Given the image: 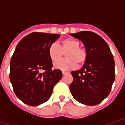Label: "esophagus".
<instances>
[{"mask_svg": "<svg viewBox=\"0 0 125 125\" xmlns=\"http://www.w3.org/2000/svg\"><path fill=\"white\" fill-rule=\"evenodd\" d=\"M68 73V72H65V71H62L63 75H65V74H66V73Z\"/></svg>", "mask_w": 125, "mask_h": 125, "instance_id": "34e87169", "label": "esophagus"}]
</instances>
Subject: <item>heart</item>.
<instances>
[{"label":"heart","instance_id":"obj_1","mask_svg":"<svg viewBox=\"0 0 125 125\" xmlns=\"http://www.w3.org/2000/svg\"><path fill=\"white\" fill-rule=\"evenodd\" d=\"M66 53V59L59 61ZM48 55L52 62L56 63L55 67L60 70H70L78 65L83 64L87 58L85 49L80 47V43L72 38L64 39L60 41V46L56 43H52L48 48Z\"/></svg>","mask_w":125,"mask_h":125}]
</instances>
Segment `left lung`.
Here are the masks:
<instances>
[{"label":"left lung","mask_w":125,"mask_h":125,"mask_svg":"<svg viewBox=\"0 0 125 125\" xmlns=\"http://www.w3.org/2000/svg\"><path fill=\"white\" fill-rule=\"evenodd\" d=\"M83 43L87 58L83 67L73 71L70 85L72 96L88 106L99 104L108 96L115 78V61L107 43L91 31L70 33Z\"/></svg>","instance_id":"obj_1"}]
</instances>
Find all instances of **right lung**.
I'll list each match as a JSON object with an SVG mask.
<instances>
[{
	"label": "right lung",
	"mask_w": 125,
	"mask_h": 125,
	"mask_svg": "<svg viewBox=\"0 0 125 125\" xmlns=\"http://www.w3.org/2000/svg\"><path fill=\"white\" fill-rule=\"evenodd\" d=\"M60 37L34 32L23 37L15 48L10 64V81L16 96L26 104L35 106L47 101L62 78L60 70H52L48 55L49 45Z\"/></svg>",
	"instance_id": "obj_1"
}]
</instances>
